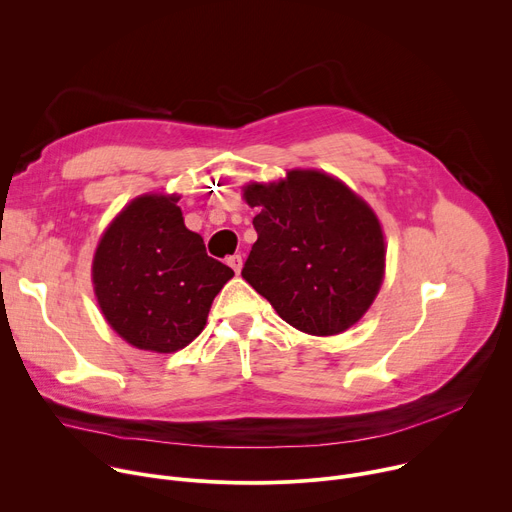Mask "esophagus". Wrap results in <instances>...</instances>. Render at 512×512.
<instances>
[{
    "mask_svg": "<svg viewBox=\"0 0 512 512\" xmlns=\"http://www.w3.org/2000/svg\"><path fill=\"white\" fill-rule=\"evenodd\" d=\"M227 263H229V267H231L235 273H239V271H241V267H243V259H241V255H231V257H227Z\"/></svg>",
    "mask_w": 512,
    "mask_h": 512,
    "instance_id": "1",
    "label": "esophagus"
}]
</instances>
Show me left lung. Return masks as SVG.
I'll list each match as a JSON object with an SVG mask.
<instances>
[{"label":"left lung","instance_id":"8db88e82","mask_svg":"<svg viewBox=\"0 0 512 512\" xmlns=\"http://www.w3.org/2000/svg\"><path fill=\"white\" fill-rule=\"evenodd\" d=\"M257 241L241 275L306 334L334 336L356 324L379 294L385 237L377 214L340 180L291 170L243 188Z\"/></svg>","mask_w":512,"mask_h":512}]
</instances>
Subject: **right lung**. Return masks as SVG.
Here are the masks:
<instances>
[{"label": "right lung", "instance_id": "add662e5", "mask_svg": "<svg viewBox=\"0 0 512 512\" xmlns=\"http://www.w3.org/2000/svg\"><path fill=\"white\" fill-rule=\"evenodd\" d=\"M176 194L131 200L103 233L93 285L109 326L131 346L176 352L204 328L212 300L235 275L186 229Z\"/></svg>", "mask_w": 512, "mask_h": 512}]
</instances>
